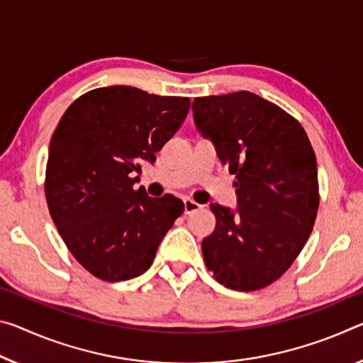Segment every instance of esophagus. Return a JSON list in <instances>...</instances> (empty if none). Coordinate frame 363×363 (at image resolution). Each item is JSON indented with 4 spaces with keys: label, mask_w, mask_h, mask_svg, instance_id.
I'll return each mask as SVG.
<instances>
[{
    "label": "esophagus",
    "mask_w": 363,
    "mask_h": 363,
    "mask_svg": "<svg viewBox=\"0 0 363 363\" xmlns=\"http://www.w3.org/2000/svg\"><path fill=\"white\" fill-rule=\"evenodd\" d=\"M200 208H202V205H199L197 202H194V200H191V199L184 200V213H186V215H191V213L197 211Z\"/></svg>",
    "instance_id": "34e87169"
}]
</instances>
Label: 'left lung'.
<instances>
[{
  "mask_svg": "<svg viewBox=\"0 0 363 363\" xmlns=\"http://www.w3.org/2000/svg\"><path fill=\"white\" fill-rule=\"evenodd\" d=\"M192 111L238 195L235 210L210 205L216 226L202 240L205 264L229 289H262L287 272L313 229L315 152L297 119L250 91L200 96Z\"/></svg>",
  "mask_w": 363,
  "mask_h": 363,
  "instance_id": "left-lung-1",
  "label": "left lung"
}]
</instances>
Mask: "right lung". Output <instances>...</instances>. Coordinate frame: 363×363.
Wrapping results in <instances>:
<instances>
[{
	"instance_id": "right-lung-1",
	"label": "right lung",
	"mask_w": 363,
	"mask_h": 363,
	"mask_svg": "<svg viewBox=\"0 0 363 363\" xmlns=\"http://www.w3.org/2000/svg\"><path fill=\"white\" fill-rule=\"evenodd\" d=\"M191 100L125 85L90 90L66 109L50 142L45 197L74 258L109 283L145 273L184 203L134 191L142 161L186 119Z\"/></svg>"
}]
</instances>
